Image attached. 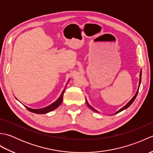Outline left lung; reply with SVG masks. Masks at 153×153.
Returning <instances> with one entry per match:
<instances>
[{"mask_svg": "<svg viewBox=\"0 0 153 153\" xmlns=\"http://www.w3.org/2000/svg\"><path fill=\"white\" fill-rule=\"evenodd\" d=\"M141 71H140V74H139V87H138V89H137V92H136V93H135V95L134 96V97H133V98L129 100V101L126 104V105L123 106V107H122V108H121V109H120L118 112H116L115 114H117V113H119V112H120L121 111H122V110H125V109H126V108H128V107L130 106L131 104L133 103V102L134 101V100L135 99V98H136V97H137V93H138V91H139V87H140V84H141ZM86 103H87V106H88L89 108L91 109L92 110H93L94 112H99L98 111H97V110H96L95 108H93V107L91 106L88 103V102L87 101V100H86Z\"/></svg>", "mask_w": 153, "mask_h": 153, "instance_id": "left-lung-1", "label": "left lung"}]
</instances>
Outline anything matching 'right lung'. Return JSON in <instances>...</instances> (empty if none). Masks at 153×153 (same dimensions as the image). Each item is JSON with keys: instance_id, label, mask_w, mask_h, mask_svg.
<instances>
[{"instance_id": "1", "label": "right lung", "mask_w": 153, "mask_h": 153, "mask_svg": "<svg viewBox=\"0 0 153 153\" xmlns=\"http://www.w3.org/2000/svg\"><path fill=\"white\" fill-rule=\"evenodd\" d=\"M64 91L65 89H64V91L62 93V94L60 95V97L58 98L56 101L54 102L53 103H52L51 105H50L49 106H48L47 107H45V108H39V109H33V108H29V107L25 106V108H26L29 111H30L31 112H33L35 114H46L48 112H50L51 111H53V110H55L56 108H58V106H59L61 103L62 102V100H63V95H64ZM18 100V99H17Z\"/></svg>"}]
</instances>
